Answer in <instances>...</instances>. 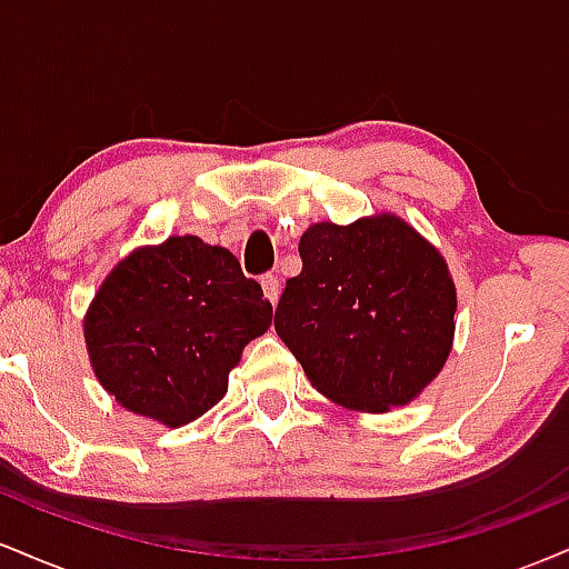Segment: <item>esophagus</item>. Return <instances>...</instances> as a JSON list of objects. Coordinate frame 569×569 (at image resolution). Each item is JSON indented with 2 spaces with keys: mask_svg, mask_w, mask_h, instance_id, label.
<instances>
[{
  "mask_svg": "<svg viewBox=\"0 0 569 569\" xmlns=\"http://www.w3.org/2000/svg\"><path fill=\"white\" fill-rule=\"evenodd\" d=\"M259 283H262L264 297L270 299L272 305H276V302H278V297H280V280H278L276 272H264V276H262V280H259Z\"/></svg>",
  "mask_w": 569,
  "mask_h": 569,
  "instance_id": "obj_1",
  "label": "esophagus"
}]
</instances>
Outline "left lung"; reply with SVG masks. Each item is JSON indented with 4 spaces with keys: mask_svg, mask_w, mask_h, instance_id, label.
<instances>
[{
    "mask_svg": "<svg viewBox=\"0 0 569 569\" xmlns=\"http://www.w3.org/2000/svg\"><path fill=\"white\" fill-rule=\"evenodd\" d=\"M299 257L276 331L312 388L361 411L409 403L452 350L457 293L441 253L407 221L380 213L312 224Z\"/></svg>",
    "mask_w": 569,
    "mask_h": 569,
    "instance_id": "1",
    "label": "left lung"
}]
</instances>
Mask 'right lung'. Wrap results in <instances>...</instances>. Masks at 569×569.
<instances>
[{"label":"right lung","mask_w":569,"mask_h":569,"mask_svg":"<svg viewBox=\"0 0 569 569\" xmlns=\"http://www.w3.org/2000/svg\"><path fill=\"white\" fill-rule=\"evenodd\" d=\"M270 323V299L238 259L184 234L114 267L84 318V342L117 403L179 428L217 407L240 352Z\"/></svg>","instance_id":"obj_1"}]
</instances>
